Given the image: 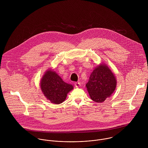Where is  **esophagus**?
I'll list each match as a JSON object with an SVG mask.
<instances>
[{
	"instance_id": "esophagus-1",
	"label": "esophagus",
	"mask_w": 148,
	"mask_h": 148,
	"mask_svg": "<svg viewBox=\"0 0 148 148\" xmlns=\"http://www.w3.org/2000/svg\"><path fill=\"white\" fill-rule=\"evenodd\" d=\"M80 85H81V84H80V83L77 82V83H75V86L76 88H79Z\"/></svg>"
}]
</instances>
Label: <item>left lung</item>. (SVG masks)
<instances>
[{"label":"left lung","instance_id":"8db88e82","mask_svg":"<svg viewBox=\"0 0 148 148\" xmlns=\"http://www.w3.org/2000/svg\"><path fill=\"white\" fill-rule=\"evenodd\" d=\"M116 85L114 73L106 64L101 63L91 73L86 87L93 101L103 103L114 92Z\"/></svg>","mask_w":148,"mask_h":148}]
</instances>
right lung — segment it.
Instances as JSON below:
<instances>
[{"label":"right lung","instance_id":"obj_1","mask_svg":"<svg viewBox=\"0 0 148 148\" xmlns=\"http://www.w3.org/2000/svg\"><path fill=\"white\" fill-rule=\"evenodd\" d=\"M40 85L46 99L55 104L62 103L67 94L73 89V85L64 82L55 71L51 69L43 75Z\"/></svg>","mask_w":148,"mask_h":148}]
</instances>
